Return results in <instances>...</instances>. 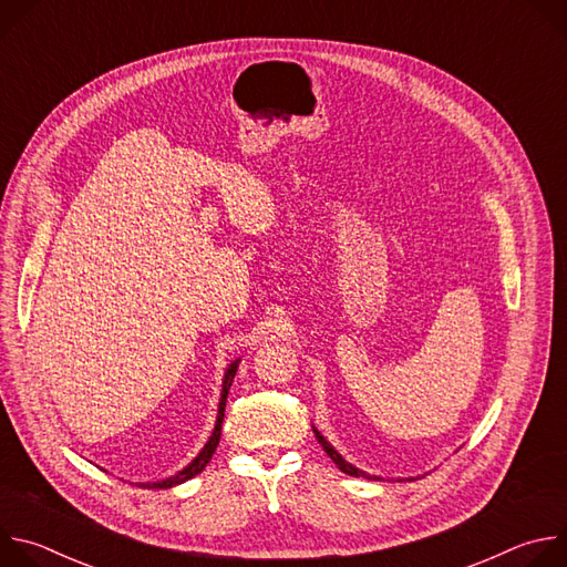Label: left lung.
Segmentation results:
<instances>
[{"instance_id":"8db88e82","label":"left lung","mask_w":567,"mask_h":567,"mask_svg":"<svg viewBox=\"0 0 567 567\" xmlns=\"http://www.w3.org/2000/svg\"><path fill=\"white\" fill-rule=\"evenodd\" d=\"M316 440L320 442V446H322V449H326V453H328V455H330V457L334 460V464H337V466H339V468H341L343 473H348V475H354V477H368V475H365L363 471H359L357 466L348 464V462H346V460H343V457H341V455H339V453H337V451H334V449H332V446L328 444V440H326V437H322V435H320L318 431H316Z\"/></svg>"}]
</instances>
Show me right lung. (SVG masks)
<instances>
[{
  "label": "right lung",
  "instance_id": "obj_1",
  "mask_svg": "<svg viewBox=\"0 0 567 567\" xmlns=\"http://www.w3.org/2000/svg\"><path fill=\"white\" fill-rule=\"evenodd\" d=\"M235 372H237V363H230V368L226 370V377H224V388H221V399H219L217 424H215V431H213L208 444L202 449V453H199L182 473H177L175 477H168V480H164V482H152V484H145V487H150V489H171L173 484H182V482H186V480H190L193 475H197V473L204 471V466L210 462V457H213V453H215V449H217V444H219L221 422H224V409H226V394H228V388H230V383H233V379H235Z\"/></svg>",
  "mask_w": 567,
  "mask_h": 567
}]
</instances>
